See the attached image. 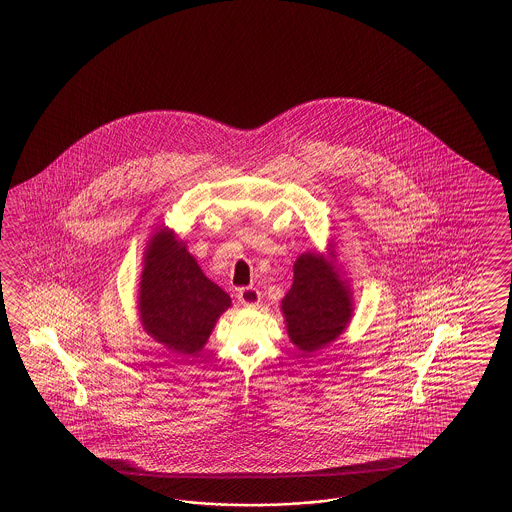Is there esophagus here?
I'll list each match as a JSON object with an SVG mask.
<instances>
[{
	"label": "esophagus",
	"mask_w": 512,
	"mask_h": 512,
	"mask_svg": "<svg viewBox=\"0 0 512 512\" xmlns=\"http://www.w3.org/2000/svg\"><path fill=\"white\" fill-rule=\"evenodd\" d=\"M236 296H238L240 304L246 306V308H255V306H259V302H261V293H259L255 287H244V289L238 291V295Z\"/></svg>",
	"instance_id": "esophagus-1"
}]
</instances>
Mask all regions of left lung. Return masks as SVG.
I'll return each instance as SVG.
<instances>
[{
  "mask_svg": "<svg viewBox=\"0 0 512 512\" xmlns=\"http://www.w3.org/2000/svg\"><path fill=\"white\" fill-rule=\"evenodd\" d=\"M328 255L306 251L296 259L293 285L281 300L289 340L308 357L338 340L353 319V291Z\"/></svg>",
  "mask_w": 512,
  "mask_h": 512,
  "instance_id": "8db88e82",
  "label": "left lung"
}]
</instances>
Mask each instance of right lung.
Here are the masks:
<instances>
[{
  "label": "right lung",
  "mask_w": 512,
  "mask_h": 512,
  "mask_svg": "<svg viewBox=\"0 0 512 512\" xmlns=\"http://www.w3.org/2000/svg\"><path fill=\"white\" fill-rule=\"evenodd\" d=\"M137 302L142 330L184 357L201 353L217 319L231 308V296L204 276L169 227H159L148 240Z\"/></svg>",
  "instance_id": "right-lung-1"
}]
</instances>
